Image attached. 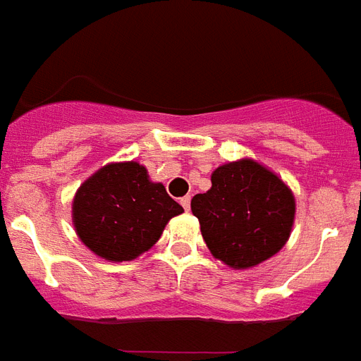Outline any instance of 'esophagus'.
I'll list each match as a JSON object with an SVG mask.
<instances>
[{
    "instance_id": "obj_1",
    "label": "esophagus",
    "mask_w": 361,
    "mask_h": 361,
    "mask_svg": "<svg viewBox=\"0 0 361 361\" xmlns=\"http://www.w3.org/2000/svg\"><path fill=\"white\" fill-rule=\"evenodd\" d=\"M180 204H183V209L188 212V210H190V195H184V197L180 199Z\"/></svg>"
}]
</instances>
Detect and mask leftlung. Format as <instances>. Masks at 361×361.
Listing matches in <instances>:
<instances>
[{
    "mask_svg": "<svg viewBox=\"0 0 361 361\" xmlns=\"http://www.w3.org/2000/svg\"><path fill=\"white\" fill-rule=\"evenodd\" d=\"M212 188L192 199L210 253L233 268L267 261L289 240L295 197L283 180L253 160L220 166Z\"/></svg>",
    "mask_w": 361,
    "mask_h": 361,
    "instance_id": "1",
    "label": "left lung"
}]
</instances>
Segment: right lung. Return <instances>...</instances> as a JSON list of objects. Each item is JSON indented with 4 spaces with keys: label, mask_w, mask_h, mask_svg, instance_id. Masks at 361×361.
Returning <instances> with one entry per match:
<instances>
[{
    "label": "right lung",
    "mask_w": 361,
    "mask_h": 361,
    "mask_svg": "<svg viewBox=\"0 0 361 361\" xmlns=\"http://www.w3.org/2000/svg\"><path fill=\"white\" fill-rule=\"evenodd\" d=\"M183 212L164 184L151 183L137 162L109 164L76 192L72 220L80 240L108 261H132Z\"/></svg>",
    "instance_id": "obj_1"
}]
</instances>
